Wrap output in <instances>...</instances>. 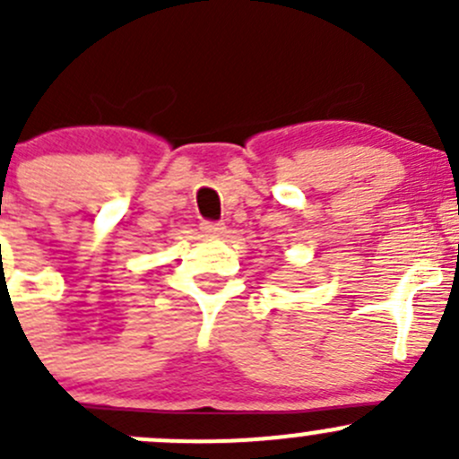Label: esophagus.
Segmentation results:
<instances>
[{"label":"esophagus","mask_w":459,"mask_h":459,"mask_svg":"<svg viewBox=\"0 0 459 459\" xmlns=\"http://www.w3.org/2000/svg\"><path fill=\"white\" fill-rule=\"evenodd\" d=\"M204 235H221L224 233V224L221 221H202L200 224Z\"/></svg>","instance_id":"esophagus-1"}]
</instances>
